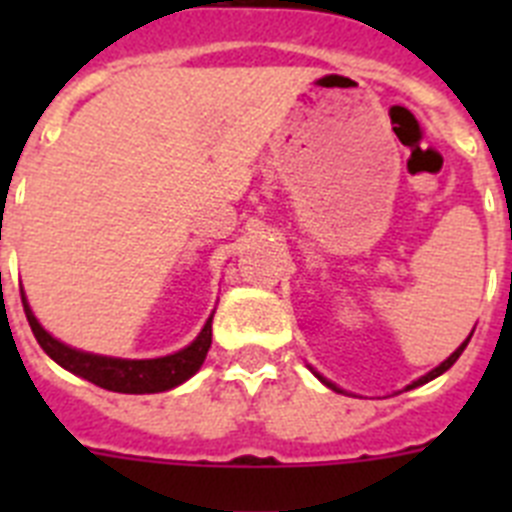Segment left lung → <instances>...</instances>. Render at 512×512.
Segmentation results:
<instances>
[{"mask_svg":"<svg viewBox=\"0 0 512 512\" xmlns=\"http://www.w3.org/2000/svg\"><path fill=\"white\" fill-rule=\"evenodd\" d=\"M469 338H472V336H469ZM469 338H467V341H464V343H461V346H459V348H456L454 354H451V356H449V359L443 361V364H441V366H436V369H433V372H428V374H425V377H420V379H418V382H413V384H410V387H420V384H425V382H431V379H436V377H438V374H443V372H446V369H451V366H454V361H456V359H459V356H461V351H464V348H467ZM320 379H323V377H320ZM323 382H325V379H323ZM325 384H328L330 390H336V392H338V387H336V384H330V382H325Z\"/></svg>","mask_w":512,"mask_h":512,"instance_id":"left-lung-1","label":"left lung"}]
</instances>
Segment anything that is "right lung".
Returning <instances> with one entry per match:
<instances>
[{
    "label": "right lung",
    "mask_w": 512,
    "mask_h": 512,
    "mask_svg": "<svg viewBox=\"0 0 512 512\" xmlns=\"http://www.w3.org/2000/svg\"><path fill=\"white\" fill-rule=\"evenodd\" d=\"M22 307H25L27 323L33 328L40 348H43L45 354L51 356L56 364H61L63 369H69L76 377H84L87 382L97 384L102 390L125 392V395H151V392H164L176 387V384L187 382V379L202 366L212 343L210 318L192 346L182 348V351H176V354L171 356H164V359H110V356L84 354V351H76V348L56 341V338H53L51 333H45L43 325L35 320L33 310L27 307L25 297H22Z\"/></svg>",
    "instance_id": "1"
}]
</instances>
